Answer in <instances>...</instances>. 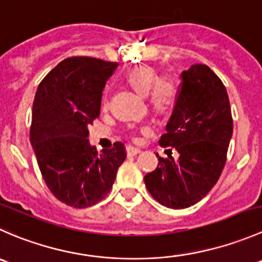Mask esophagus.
Masks as SVG:
<instances>
[{
	"label": "esophagus",
	"mask_w": 262,
	"mask_h": 262,
	"mask_svg": "<svg viewBox=\"0 0 262 262\" xmlns=\"http://www.w3.org/2000/svg\"><path fill=\"white\" fill-rule=\"evenodd\" d=\"M127 155H130V157H135V155L140 154L141 152V149H139V147H135V146H127Z\"/></svg>",
	"instance_id": "obj_1"
}]
</instances>
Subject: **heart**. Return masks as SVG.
<instances>
[{"label": "heart", "mask_w": 262, "mask_h": 262, "mask_svg": "<svg viewBox=\"0 0 262 262\" xmlns=\"http://www.w3.org/2000/svg\"><path fill=\"white\" fill-rule=\"evenodd\" d=\"M127 81L144 95H150L152 107L158 111H165L172 105L174 99V85L169 79L158 76V72L151 67H136L128 72ZM107 98H103L102 105L107 107Z\"/></svg>", "instance_id": "b5f03b06"}]
</instances>
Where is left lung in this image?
I'll return each mask as SVG.
<instances>
[{
    "instance_id": "8db88e82",
    "label": "left lung",
    "mask_w": 262,
    "mask_h": 262,
    "mask_svg": "<svg viewBox=\"0 0 262 262\" xmlns=\"http://www.w3.org/2000/svg\"><path fill=\"white\" fill-rule=\"evenodd\" d=\"M233 135L229 98L222 80L206 64L181 72L174 108L160 136L177 158H162L144 177L150 195L163 206L185 209L203 200L218 182ZM172 151V150H170Z\"/></svg>"
}]
</instances>
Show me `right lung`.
Instances as JSON below:
<instances>
[{
	"mask_svg": "<svg viewBox=\"0 0 262 262\" xmlns=\"http://www.w3.org/2000/svg\"><path fill=\"white\" fill-rule=\"evenodd\" d=\"M116 69L113 62L70 57L44 77L35 93L30 142L46 185L72 208L103 200L126 159L122 142L98 154L88 139V126L99 117L102 92Z\"/></svg>",
	"mask_w": 262,
	"mask_h": 262,
	"instance_id": "right-lung-1",
	"label": "right lung"
}]
</instances>
